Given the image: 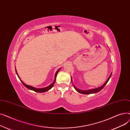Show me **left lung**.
<instances>
[{"label": "left lung", "mask_w": 130, "mask_h": 130, "mask_svg": "<svg viewBox=\"0 0 130 130\" xmlns=\"http://www.w3.org/2000/svg\"><path fill=\"white\" fill-rule=\"evenodd\" d=\"M111 75H112V73L110 74V75L109 76V78L107 79V80L106 81V82L103 84V85L102 86L99 87V88H97L92 89H90V90H80V89L77 88L76 87H75L74 85H73V87L74 88V89H75V90L77 91V92H78L79 93H82V94H89L95 93H97V92H99V91H101L105 87V86L106 85V83H108V82L109 81V79H110ZM71 81L72 82V78H71Z\"/></svg>", "instance_id": "1"}]
</instances>
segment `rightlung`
I'll return each instance as SVG.
<instances>
[{
    "label": "right lung",
    "instance_id": "1",
    "mask_svg": "<svg viewBox=\"0 0 130 130\" xmlns=\"http://www.w3.org/2000/svg\"><path fill=\"white\" fill-rule=\"evenodd\" d=\"M60 69H61V68H60V69H59L58 70H57V72H56V74H55V79H54V81H53V82L50 85H49V86H48V87H45V88H35V87H32V86H29V85H26V84H25L24 82H23V81L20 79V77H19V76L18 75V73H17V70H16V68H15V70H16V74H17V76L18 77L19 79H20V80L21 81V82H22V83L23 84V85H24V86L25 87H26L27 89H29V90H32V91H35V92H36L42 93V92H47V91H49V90H50V89L52 88V87L53 86V85H55V82H56V77H57V74H58V73L59 72V70H60Z\"/></svg>",
    "mask_w": 130,
    "mask_h": 130
}]
</instances>
